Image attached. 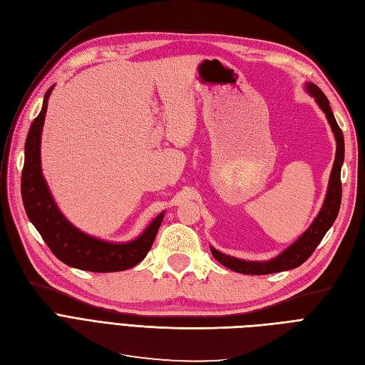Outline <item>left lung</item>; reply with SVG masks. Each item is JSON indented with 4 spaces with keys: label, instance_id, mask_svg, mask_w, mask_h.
I'll return each instance as SVG.
<instances>
[{
    "label": "left lung",
    "instance_id": "obj_1",
    "mask_svg": "<svg viewBox=\"0 0 365 365\" xmlns=\"http://www.w3.org/2000/svg\"><path fill=\"white\" fill-rule=\"evenodd\" d=\"M307 91L311 93L312 97H315L317 103L319 105V108L323 109V113L326 114L329 123H330V128H332L334 134H335V140H336V155H335V161H334L332 173H330L329 189H327L326 201L323 204L322 212L318 213L312 225L304 231V235L298 239L295 244H292L288 250H284L280 256H277L269 262L239 260L235 257L225 256V254L212 248L213 257L219 263H222L224 267H227L228 269H233L240 274L263 275V274L280 272V271L300 267L302 263H304L309 257L312 256V252L315 251L319 242L323 240L324 235L327 233V230L332 227V224L335 222V219L338 216L339 205H341V195H342L341 165H342V161H344V137H342V130L336 123V120L332 113V108H330L324 93L314 83H307Z\"/></svg>",
    "mask_w": 365,
    "mask_h": 365
}]
</instances>
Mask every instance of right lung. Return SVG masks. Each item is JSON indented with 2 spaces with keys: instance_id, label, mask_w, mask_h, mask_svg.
I'll list each match as a JSON object with an SVG mask.
<instances>
[{
  "instance_id": "1",
  "label": "right lung",
  "mask_w": 365,
  "mask_h": 365,
  "mask_svg": "<svg viewBox=\"0 0 365 365\" xmlns=\"http://www.w3.org/2000/svg\"><path fill=\"white\" fill-rule=\"evenodd\" d=\"M51 90L53 86L43 97L41 113L33 120L26 141L21 195L27 216L54 256L68 267L91 272H115L135 267L149 252L164 213L153 219L140 237L126 244H109L88 236L63 217L41 172V134Z\"/></svg>"
}]
</instances>
